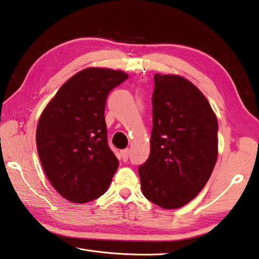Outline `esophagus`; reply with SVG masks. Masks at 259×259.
Returning a JSON list of instances; mask_svg holds the SVG:
<instances>
[{
  "label": "esophagus",
  "mask_w": 259,
  "mask_h": 259,
  "mask_svg": "<svg viewBox=\"0 0 259 259\" xmlns=\"http://www.w3.org/2000/svg\"><path fill=\"white\" fill-rule=\"evenodd\" d=\"M120 156H122V160L124 162H127L128 161V156H130V151L127 149L120 151Z\"/></svg>",
  "instance_id": "34e87169"
}]
</instances>
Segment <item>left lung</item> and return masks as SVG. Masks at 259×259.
<instances>
[{"label":"left lung","mask_w":259,"mask_h":259,"mask_svg":"<svg viewBox=\"0 0 259 259\" xmlns=\"http://www.w3.org/2000/svg\"><path fill=\"white\" fill-rule=\"evenodd\" d=\"M150 156L139 167L142 192L163 209L198 196L218 156V120L207 98L180 76H154Z\"/></svg>","instance_id":"left-lung-1"}]
</instances>
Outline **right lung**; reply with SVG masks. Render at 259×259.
<instances>
[{
  "mask_svg": "<svg viewBox=\"0 0 259 259\" xmlns=\"http://www.w3.org/2000/svg\"><path fill=\"white\" fill-rule=\"evenodd\" d=\"M127 78L119 70L83 69L63 83L40 116L36 149L42 167L71 202L103 196L117 170L104 113L109 92Z\"/></svg>",
  "mask_w": 259,
  "mask_h": 259,
  "instance_id": "right-lung-1",
  "label": "right lung"
}]
</instances>
